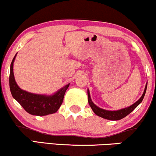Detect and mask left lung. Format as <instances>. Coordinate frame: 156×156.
I'll list each match as a JSON object with an SVG mask.
<instances>
[{
  "instance_id": "obj_1",
  "label": "left lung",
  "mask_w": 156,
  "mask_h": 156,
  "mask_svg": "<svg viewBox=\"0 0 156 156\" xmlns=\"http://www.w3.org/2000/svg\"><path fill=\"white\" fill-rule=\"evenodd\" d=\"M147 83L146 84L145 90H144V93L143 95L141 96V98L138 100L137 102L132 104L130 106L127 108H125L120 109L118 111H108L105 110V109H102L101 108L98 107L97 105H95L93 103V102L92 101L91 98H90V92L89 90H87V96H88V103H89L90 106L91 107L92 110L93 111V112L95 113L96 115H98V116H101L102 118L108 119V120H112V121H116V120H120L123 118H124L125 116H126L127 115L129 114L132 111H133L134 109L139 105L141 102L143 101L144 98V96L145 95L146 90H147Z\"/></svg>"
}]
</instances>
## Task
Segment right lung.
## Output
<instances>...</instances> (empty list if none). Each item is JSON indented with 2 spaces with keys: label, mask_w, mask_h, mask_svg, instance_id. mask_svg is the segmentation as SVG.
Returning <instances> with one entry per match:
<instances>
[{
  "label": "right lung",
  "mask_w": 156,
  "mask_h": 156,
  "mask_svg": "<svg viewBox=\"0 0 156 156\" xmlns=\"http://www.w3.org/2000/svg\"><path fill=\"white\" fill-rule=\"evenodd\" d=\"M16 56V54L13 57L11 63L9 75V86L13 98L18 101L19 104L30 114L34 116H46L56 112L62 104L64 94L70 84L65 85L52 95L34 94L22 90L17 85L13 75V66Z\"/></svg>",
  "instance_id": "1"
}]
</instances>
